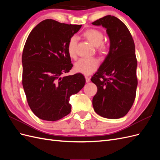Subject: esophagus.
Instances as JSON below:
<instances>
[{
  "mask_svg": "<svg viewBox=\"0 0 160 160\" xmlns=\"http://www.w3.org/2000/svg\"><path fill=\"white\" fill-rule=\"evenodd\" d=\"M85 80H86V82L87 83H89V82H90V77H88V76H85Z\"/></svg>",
  "mask_w": 160,
  "mask_h": 160,
  "instance_id": "1",
  "label": "esophagus"
}]
</instances>
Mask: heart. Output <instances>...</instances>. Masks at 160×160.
Returning <instances> with one entry per match:
<instances>
[{"mask_svg": "<svg viewBox=\"0 0 160 160\" xmlns=\"http://www.w3.org/2000/svg\"><path fill=\"white\" fill-rule=\"evenodd\" d=\"M83 36L94 47H96L99 52L103 53L107 50V45L103 42V35L101 31L95 28H89L83 33ZM77 42V38L75 36H72L69 38L67 44V52L71 58L76 57ZM98 67L99 61L94 58L81 59L75 63L74 70L79 73L89 75L93 73Z\"/></svg>", "mask_w": 160, "mask_h": 160, "instance_id": "1", "label": "heart"}]
</instances>
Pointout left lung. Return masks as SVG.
Masks as SVG:
<instances>
[{
    "mask_svg": "<svg viewBox=\"0 0 160 160\" xmlns=\"http://www.w3.org/2000/svg\"><path fill=\"white\" fill-rule=\"evenodd\" d=\"M92 25L105 28L110 41L108 55L91 79L98 87L93 107L101 117L119 119L128 113L136 95L138 61L134 41L128 27L114 16L107 15Z\"/></svg>",
    "mask_w": 160,
    "mask_h": 160,
    "instance_id": "left-lung-1",
    "label": "left lung"
}]
</instances>
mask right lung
<instances>
[{
  "mask_svg": "<svg viewBox=\"0 0 160 160\" xmlns=\"http://www.w3.org/2000/svg\"><path fill=\"white\" fill-rule=\"evenodd\" d=\"M81 26L46 19L27 38L22 55V82L28 104L39 119L54 122L68 115L70 97L85 85L81 73L61 76L72 68L67 44Z\"/></svg>",
  "mask_w": 160,
  "mask_h": 160,
  "instance_id": "right-lung-1",
  "label": "right lung"
}]
</instances>
